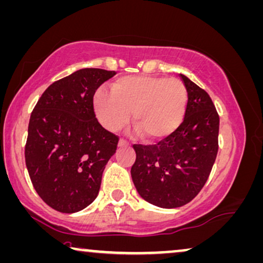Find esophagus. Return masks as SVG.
Returning <instances> with one entry per match:
<instances>
[{
	"label": "esophagus",
	"mask_w": 263,
	"mask_h": 263,
	"mask_svg": "<svg viewBox=\"0 0 263 263\" xmlns=\"http://www.w3.org/2000/svg\"><path fill=\"white\" fill-rule=\"evenodd\" d=\"M118 145H119V146H128V145H130V143L126 142V140L123 139V138H120L119 144H118Z\"/></svg>",
	"instance_id": "esophagus-1"
}]
</instances>
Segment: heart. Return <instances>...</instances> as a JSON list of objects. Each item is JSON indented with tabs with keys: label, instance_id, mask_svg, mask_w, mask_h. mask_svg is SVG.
Masks as SVG:
<instances>
[{
	"label": "heart",
	"instance_id": "obj_1",
	"mask_svg": "<svg viewBox=\"0 0 263 263\" xmlns=\"http://www.w3.org/2000/svg\"><path fill=\"white\" fill-rule=\"evenodd\" d=\"M110 94L94 95V110L109 131L123 128L130 120L147 142L167 138L182 123L188 93L179 79L157 75L123 76L110 83Z\"/></svg>",
	"mask_w": 263,
	"mask_h": 263
}]
</instances>
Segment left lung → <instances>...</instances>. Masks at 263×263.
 I'll return each instance as SVG.
<instances>
[{
    "label": "left lung",
    "mask_w": 263,
    "mask_h": 263,
    "mask_svg": "<svg viewBox=\"0 0 263 263\" xmlns=\"http://www.w3.org/2000/svg\"><path fill=\"white\" fill-rule=\"evenodd\" d=\"M188 103L182 124L155 145L135 144L132 181L144 200L163 209L186 205L209 179L218 153L219 116L210 95L180 73Z\"/></svg>",
    "instance_id": "8db88e82"
}]
</instances>
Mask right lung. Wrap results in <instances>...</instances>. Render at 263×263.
Returning <instances> with one entry per match:
<instances>
[{
    "mask_svg": "<svg viewBox=\"0 0 263 263\" xmlns=\"http://www.w3.org/2000/svg\"><path fill=\"white\" fill-rule=\"evenodd\" d=\"M114 71L86 68L53 82L29 118L25 161L33 187L63 213L83 210L98 197L103 169L119 137L95 118L93 98Z\"/></svg>",
    "mask_w": 263,
    "mask_h": 263,
    "instance_id": "add662e5",
    "label": "right lung"
}]
</instances>
